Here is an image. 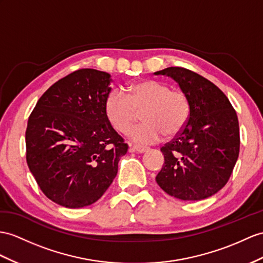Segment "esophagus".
I'll return each instance as SVG.
<instances>
[{"instance_id":"obj_1","label":"esophagus","mask_w":263,"mask_h":263,"mask_svg":"<svg viewBox=\"0 0 263 263\" xmlns=\"http://www.w3.org/2000/svg\"><path fill=\"white\" fill-rule=\"evenodd\" d=\"M147 149H148V147L142 146V145H133L130 147V151L136 152V153H145Z\"/></svg>"}]
</instances>
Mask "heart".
I'll use <instances>...</instances> for the list:
<instances>
[{
	"label": "heart",
	"mask_w": 263,
	"mask_h": 263,
	"mask_svg": "<svg viewBox=\"0 0 263 263\" xmlns=\"http://www.w3.org/2000/svg\"><path fill=\"white\" fill-rule=\"evenodd\" d=\"M144 123L130 133L139 143H155L164 135L177 136L191 116V101L186 92L170 88L156 80H140L126 87V95L114 89L105 100V115L110 125L120 134H127L139 119Z\"/></svg>",
	"instance_id": "b5f03b06"
}]
</instances>
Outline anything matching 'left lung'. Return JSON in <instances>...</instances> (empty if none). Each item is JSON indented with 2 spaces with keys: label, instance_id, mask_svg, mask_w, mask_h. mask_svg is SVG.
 <instances>
[{
  "label": "left lung",
  "instance_id": "8db88e82",
  "mask_svg": "<svg viewBox=\"0 0 263 263\" xmlns=\"http://www.w3.org/2000/svg\"><path fill=\"white\" fill-rule=\"evenodd\" d=\"M155 74L172 77L191 101L186 126L161 148L165 163L156 182L180 200H204L232 174L240 152L238 116L221 89L198 73L170 67Z\"/></svg>",
  "mask_w": 263,
  "mask_h": 263
}]
</instances>
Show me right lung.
Segmentation results:
<instances>
[{"label":"right lung","mask_w":263,"mask_h":263,"mask_svg":"<svg viewBox=\"0 0 263 263\" xmlns=\"http://www.w3.org/2000/svg\"><path fill=\"white\" fill-rule=\"evenodd\" d=\"M110 74L79 69L37 100L27 132V163L51 201L69 209L91 205L110 186L128 145L105 115Z\"/></svg>","instance_id":"obj_1"}]
</instances>
